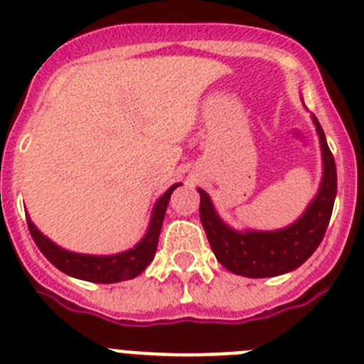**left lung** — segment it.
<instances>
[{
  "label": "left lung",
  "instance_id": "1",
  "mask_svg": "<svg viewBox=\"0 0 364 364\" xmlns=\"http://www.w3.org/2000/svg\"><path fill=\"white\" fill-rule=\"evenodd\" d=\"M312 122L320 134L323 178L318 196L312 199L304 215L287 228L277 232H235L217 215L208 193L198 188L201 193L199 217L210 246L217 260L232 273L247 278H269L289 273L300 267L323 240L338 192V174L334 156L314 114Z\"/></svg>",
  "mask_w": 364,
  "mask_h": 364
}]
</instances>
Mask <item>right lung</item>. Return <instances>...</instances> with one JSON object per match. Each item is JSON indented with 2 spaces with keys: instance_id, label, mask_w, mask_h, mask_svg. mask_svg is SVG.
Returning <instances> with one entry per match:
<instances>
[{
  "instance_id": "obj_1",
  "label": "right lung",
  "mask_w": 364,
  "mask_h": 364,
  "mask_svg": "<svg viewBox=\"0 0 364 364\" xmlns=\"http://www.w3.org/2000/svg\"><path fill=\"white\" fill-rule=\"evenodd\" d=\"M181 183H176L171 188L163 193L158 203L152 210L151 224H149L147 233L144 239L136 244L132 250L124 251V253L107 255V257H95V255H80L71 253V251L63 250L52 240L46 239L39 230L33 226L30 217H26V224H28L30 235H32L33 242L41 250V253L63 273L70 274L73 278H80V280L95 282V284H114V282L131 280V278L138 277L144 273L145 267L151 264L154 259L156 247H158L159 232H161L163 219H165L166 206L171 201V196Z\"/></svg>"
}]
</instances>
